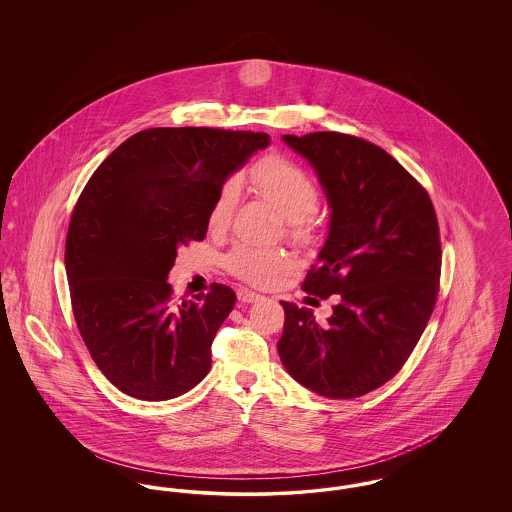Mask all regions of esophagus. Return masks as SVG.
Masks as SVG:
<instances>
[{"label": "esophagus", "mask_w": 512, "mask_h": 512, "mask_svg": "<svg viewBox=\"0 0 512 512\" xmlns=\"http://www.w3.org/2000/svg\"><path fill=\"white\" fill-rule=\"evenodd\" d=\"M236 295H238V301H240V303H257V301L261 299L259 293L251 292V290H247V288H240Z\"/></svg>", "instance_id": "esophagus-1"}]
</instances>
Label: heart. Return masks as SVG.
<instances>
[{
    "label": "heart",
    "instance_id": "obj_1",
    "mask_svg": "<svg viewBox=\"0 0 512 512\" xmlns=\"http://www.w3.org/2000/svg\"><path fill=\"white\" fill-rule=\"evenodd\" d=\"M249 182L257 195L267 199L274 209L290 222L293 236H303L309 219L318 207V190L313 178L282 155H270L259 161L249 174ZM240 197L236 180H228L217 190L209 207L207 224L213 232L230 226ZM226 268L253 286L274 284L288 268L290 257L274 247L238 244L224 259Z\"/></svg>",
    "mask_w": 512,
    "mask_h": 512
}]
</instances>
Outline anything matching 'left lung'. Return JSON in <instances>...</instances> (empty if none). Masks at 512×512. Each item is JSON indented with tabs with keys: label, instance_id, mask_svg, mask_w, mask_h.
Instances as JSON below:
<instances>
[{
	"label": "left lung",
	"instance_id": "left-lung-1",
	"mask_svg": "<svg viewBox=\"0 0 512 512\" xmlns=\"http://www.w3.org/2000/svg\"><path fill=\"white\" fill-rule=\"evenodd\" d=\"M317 172L330 207L328 236L303 290L338 297L320 324L286 313L278 355L293 380L330 399H353L391 380L420 340L441 272L438 219L426 190L390 153L340 132L284 134Z\"/></svg>",
	"mask_w": 512,
	"mask_h": 512
}]
</instances>
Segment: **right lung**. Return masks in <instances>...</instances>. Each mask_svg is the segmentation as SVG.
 Wrapping results in <instances>:
<instances>
[{
	"label": "right lung",
	"mask_w": 512,
	"mask_h": 512,
	"mask_svg": "<svg viewBox=\"0 0 512 512\" xmlns=\"http://www.w3.org/2000/svg\"><path fill=\"white\" fill-rule=\"evenodd\" d=\"M265 132L147 128L117 147L74 207L65 268L80 336L105 378L142 401H167L211 370V343L236 293L188 301L167 282L178 247L201 242L220 186L265 149Z\"/></svg>",
	"instance_id": "obj_1"
}]
</instances>
